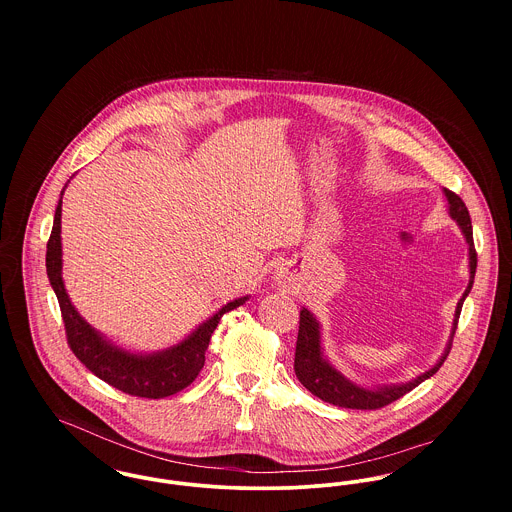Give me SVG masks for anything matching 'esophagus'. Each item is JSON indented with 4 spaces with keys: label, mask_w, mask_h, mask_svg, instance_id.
<instances>
[{
    "label": "esophagus",
    "mask_w": 512,
    "mask_h": 512,
    "mask_svg": "<svg viewBox=\"0 0 512 512\" xmlns=\"http://www.w3.org/2000/svg\"><path fill=\"white\" fill-rule=\"evenodd\" d=\"M276 280H278V282H280V280H282V278H280V274H276Z\"/></svg>",
    "instance_id": "34e87169"
}]
</instances>
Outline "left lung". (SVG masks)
Wrapping results in <instances>:
<instances>
[{"mask_svg":"<svg viewBox=\"0 0 512 512\" xmlns=\"http://www.w3.org/2000/svg\"><path fill=\"white\" fill-rule=\"evenodd\" d=\"M443 195L447 199V213L451 220L457 222L465 244H467V256H469V284L465 288V292L461 295V299L457 301L455 313H453V321H451V331H449V339L445 343V349L441 353L438 361L434 363L432 368L424 370L422 374L414 376L408 382H396V384H372L366 386L361 382L351 380L349 376H345L337 366L333 365L323 349L321 343V323L317 321V317L303 307L299 311V333H297V345H295V374L299 378V382L317 398H321L323 402L341 406V408H353V410H376L382 408L398 398H402L404 394H408L410 390H414L418 384H422L424 380H428L430 376H434L439 370V366L443 365V361L449 355L451 349V341L457 329V319L463 307L465 297L473 288V280H475V268H477V254H475V246H473V228H471V217L469 211L465 207V203L451 191L443 189Z\"/></svg>","mask_w":512,"mask_h":512,"instance_id":"left-lung-1","label":"left lung"}]
</instances>
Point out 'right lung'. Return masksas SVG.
Here are the masks:
<instances>
[{"mask_svg":"<svg viewBox=\"0 0 512 512\" xmlns=\"http://www.w3.org/2000/svg\"><path fill=\"white\" fill-rule=\"evenodd\" d=\"M73 179V177H71ZM69 179V181H71ZM67 181V185H69ZM65 185V189H67ZM55 211L53 232L47 244V276L59 299L67 339L76 359L110 386L140 398H165L187 388L205 365V353L220 317L246 303L250 295L236 297L222 305L217 313L199 323L177 345L153 353H138L116 345L104 333L94 329L73 305L63 280V242H61V213L63 193Z\"/></svg>","mask_w":512,"mask_h":512,"instance_id":"obj_1","label":"right lung"}]
</instances>
